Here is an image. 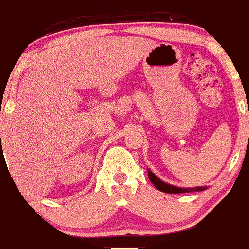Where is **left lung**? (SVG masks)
I'll list each match as a JSON object with an SVG mask.
<instances>
[{
  "label": "left lung",
  "mask_w": 249,
  "mask_h": 249,
  "mask_svg": "<svg viewBox=\"0 0 249 249\" xmlns=\"http://www.w3.org/2000/svg\"><path fill=\"white\" fill-rule=\"evenodd\" d=\"M148 178H150L152 184L156 186V188H158L159 191L165 193H185V192H191V191H202L205 190V187H196V188H181V187H176L172 186V185H168L166 182L161 181L160 179L157 178L154 174L148 170Z\"/></svg>",
  "instance_id": "left-lung-1"
}]
</instances>
